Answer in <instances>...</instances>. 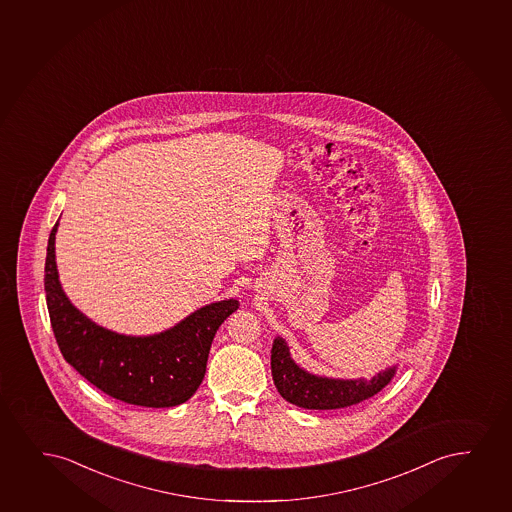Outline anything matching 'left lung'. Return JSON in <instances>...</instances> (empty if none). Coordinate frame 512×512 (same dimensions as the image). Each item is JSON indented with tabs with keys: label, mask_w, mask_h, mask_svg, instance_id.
<instances>
[{
	"label": "left lung",
	"mask_w": 512,
	"mask_h": 512,
	"mask_svg": "<svg viewBox=\"0 0 512 512\" xmlns=\"http://www.w3.org/2000/svg\"><path fill=\"white\" fill-rule=\"evenodd\" d=\"M396 365L381 370L372 379H334L315 376L292 360L284 337L272 344V376L285 402L308 410H336L369 400L395 377Z\"/></svg>",
	"instance_id": "8db88e82"
}]
</instances>
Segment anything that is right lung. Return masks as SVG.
I'll list each match as a JSON object with an SVG mask.
<instances>
[{
    "label": "right lung",
    "instance_id": "right-lung-1",
    "mask_svg": "<svg viewBox=\"0 0 512 512\" xmlns=\"http://www.w3.org/2000/svg\"><path fill=\"white\" fill-rule=\"evenodd\" d=\"M57 228L59 221L46 247L45 292L65 362L105 395L130 405L166 408L187 402L204 379L216 330L239 308V301L202 306L152 336L117 334L95 324L65 296L55 261Z\"/></svg>",
    "mask_w": 512,
    "mask_h": 512
}]
</instances>
